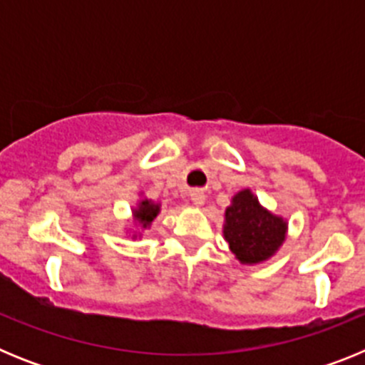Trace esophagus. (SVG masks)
Wrapping results in <instances>:
<instances>
[{
  "mask_svg": "<svg viewBox=\"0 0 365 365\" xmlns=\"http://www.w3.org/2000/svg\"><path fill=\"white\" fill-rule=\"evenodd\" d=\"M190 197H192V202H193V205L201 206L202 202H205V193H202L201 190H193V192L190 193Z\"/></svg>",
  "mask_w": 365,
  "mask_h": 365,
  "instance_id": "obj_1",
  "label": "esophagus"
}]
</instances>
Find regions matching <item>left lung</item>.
<instances>
[{
	"mask_svg": "<svg viewBox=\"0 0 365 365\" xmlns=\"http://www.w3.org/2000/svg\"><path fill=\"white\" fill-rule=\"evenodd\" d=\"M225 237L241 263H259L272 256L285 240L287 222L261 208L250 190L232 199L225 212Z\"/></svg>",
	"mask_w": 365,
	"mask_h": 365,
	"instance_id": "1",
	"label": "left lung"
}]
</instances>
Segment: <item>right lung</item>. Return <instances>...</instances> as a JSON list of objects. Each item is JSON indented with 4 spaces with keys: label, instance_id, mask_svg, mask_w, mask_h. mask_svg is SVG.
I'll list each match as a JSON object with an SVG mask.
<instances>
[{
    "label": "right lung",
    "instance_id": "obj_1",
    "mask_svg": "<svg viewBox=\"0 0 365 365\" xmlns=\"http://www.w3.org/2000/svg\"><path fill=\"white\" fill-rule=\"evenodd\" d=\"M157 214H159V206L151 205L150 201H143L140 206H138V210H135V219L146 227V225H150L157 217Z\"/></svg>",
    "mask_w": 365,
    "mask_h": 365
}]
</instances>
